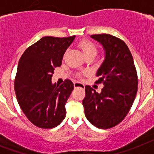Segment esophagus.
Segmentation results:
<instances>
[{"mask_svg": "<svg viewBox=\"0 0 154 154\" xmlns=\"http://www.w3.org/2000/svg\"><path fill=\"white\" fill-rule=\"evenodd\" d=\"M73 86H74V88H85V85L81 82H74L73 83Z\"/></svg>", "mask_w": 154, "mask_h": 154, "instance_id": "1", "label": "esophagus"}]
</instances>
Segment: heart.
Wrapping results in <instances>:
<instances>
[{
    "label": "heart",
    "instance_id": "b5f03b06",
    "mask_svg": "<svg viewBox=\"0 0 154 154\" xmlns=\"http://www.w3.org/2000/svg\"><path fill=\"white\" fill-rule=\"evenodd\" d=\"M78 46L81 48L85 56H88V55L91 54V53L96 54V53H97L96 45L93 42H91L90 40L82 39L78 42Z\"/></svg>",
    "mask_w": 154,
    "mask_h": 154
}]
</instances>
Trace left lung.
<instances>
[{
    "label": "left lung",
    "mask_w": 154,
    "mask_h": 154,
    "mask_svg": "<svg viewBox=\"0 0 154 154\" xmlns=\"http://www.w3.org/2000/svg\"><path fill=\"white\" fill-rule=\"evenodd\" d=\"M103 45L105 58L97 69L98 80L103 84L98 94L85 86L83 99L85 114L92 125L110 129L119 124L133 105L138 88V77L133 58L124 41L109 34L92 35Z\"/></svg>",
    "instance_id": "8db88e82"
}]
</instances>
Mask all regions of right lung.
<instances>
[{
	"label": "right lung",
	"instance_id": "add662e5",
	"mask_svg": "<svg viewBox=\"0 0 154 154\" xmlns=\"http://www.w3.org/2000/svg\"><path fill=\"white\" fill-rule=\"evenodd\" d=\"M74 38L42 37L20 58L14 79L16 97L24 114L35 126L53 129L66 116L65 105L73 90V83L66 79L56 86L51 79Z\"/></svg>",
	"mask_w": 154,
	"mask_h": 154
}]
</instances>
